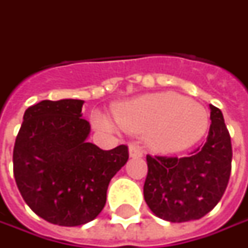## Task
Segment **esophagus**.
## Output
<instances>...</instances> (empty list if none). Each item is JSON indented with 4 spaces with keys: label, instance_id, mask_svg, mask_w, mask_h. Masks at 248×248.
<instances>
[{
    "label": "esophagus",
    "instance_id": "1",
    "mask_svg": "<svg viewBox=\"0 0 248 248\" xmlns=\"http://www.w3.org/2000/svg\"><path fill=\"white\" fill-rule=\"evenodd\" d=\"M129 155H130V158H141L142 156V151H141L139 145L130 144L129 145Z\"/></svg>",
    "mask_w": 248,
    "mask_h": 248
}]
</instances>
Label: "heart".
Returning a JSON list of instances; mask_svg holds the SVG:
<instances>
[{"instance_id":"b5f03b06","label":"heart","mask_w":248,"mask_h":248,"mask_svg":"<svg viewBox=\"0 0 248 248\" xmlns=\"http://www.w3.org/2000/svg\"><path fill=\"white\" fill-rule=\"evenodd\" d=\"M93 124L100 129L144 134L156 152L175 154L188 150L204 136L209 114L203 106L175 92H159L134 97L116 106L114 118L96 111Z\"/></svg>"}]
</instances>
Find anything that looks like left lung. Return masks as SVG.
I'll return each mask as SVG.
<instances>
[{
	"label": "left lung",
	"instance_id": "obj_1",
	"mask_svg": "<svg viewBox=\"0 0 248 248\" xmlns=\"http://www.w3.org/2000/svg\"><path fill=\"white\" fill-rule=\"evenodd\" d=\"M210 130L201 148L184 158L147 156L144 199L165 221L199 219L217 206L231 175L232 147L221 109L210 104Z\"/></svg>",
	"mask_w": 248,
	"mask_h": 248
}]
</instances>
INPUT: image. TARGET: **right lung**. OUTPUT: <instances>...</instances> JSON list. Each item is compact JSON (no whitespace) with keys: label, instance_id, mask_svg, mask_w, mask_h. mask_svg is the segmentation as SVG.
I'll return each mask as SVG.
<instances>
[{"label":"right lung","instance_id":"obj_1","mask_svg":"<svg viewBox=\"0 0 248 248\" xmlns=\"http://www.w3.org/2000/svg\"><path fill=\"white\" fill-rule=\"evenodd\" d=\"M83 100H42L26 109L13 148V174L37 216L60 226L93 221L107 201L108 184L126 165V145L100 150L88 142Z\"/></svg>","mask_w":248,"mask_h":248}]
</instances>
